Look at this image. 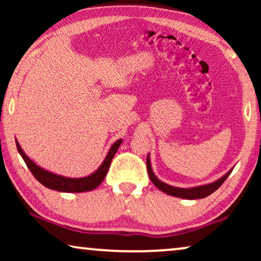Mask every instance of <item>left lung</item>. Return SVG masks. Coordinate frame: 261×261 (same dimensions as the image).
<instances>
[{
	"mask_svg": "<svg viewBox=\"0 0 261 261\" xmlns=\"http://www.w3.org/2000/svg\"><path fill=\"white\" fill-rule=\"evenodd\" d=\"M147 172L149 176V179L152 180V183L155 185L159 190H162L164 192H166L167 195L171 196H176V197H180V198H185V199H198V198H204L206 196L212 195L214 191H216L221 185L223 184V181L227 179L228 176H229L231 170L228 172L227 174H224L222 178H220L219 180L214 181V183L206 184V185H202V187H196V188H190V189H181V188H176V187H171L169 184L163 183L162 180H159L158 178L154 176L153 173L152 167H151V163H149V156L147 155Z\"/></svg>",
	"mask_w": 261,
	"mask_h": 261,
	"instance_id": "left-lung-1",
	"label": "left lung"
}]
</instances>
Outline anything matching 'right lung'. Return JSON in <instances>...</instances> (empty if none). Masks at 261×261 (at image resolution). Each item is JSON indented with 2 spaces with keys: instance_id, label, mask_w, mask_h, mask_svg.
<instances>
[{
  "instance_id": "obj_1",
  "label": "right lung",
  "mask_w": 261,
  "mask_h": 261,
  "mask_svg": "<svg viewBox=\"0 0 261 261\" xmlns=\"http://www.w3.org/2000/svg\"><path fill=\"white\" fill-rule=\"evenodd\" d=\"M16 141V140H15ZM122 140H117L115 144L112 146V148L109 149L108 154H107L105 162L102 163V165L98 167L97 171H95L94 173L90 176L84 177V178H67L62 177L58 174H55L52 172H48L41 167H39L37 164H34L28 156L24 154L22 148L20 147L19 142L16 141V147L17 151L22 156V159L26 163V165L32 174L35 177V179L44 185V187L51 189V190H57L62 192H83V191H90L94 190L95 188H97L99 184L102 183L108 172L110 163L115 155V153L119 149V146L121 145Z\"/></svg>"
}]
</instances>
